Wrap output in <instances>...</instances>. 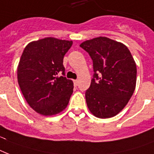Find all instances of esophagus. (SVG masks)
Listing matches in <instances>:
<instances>
[{"mask_svg": "<svg viewBox=\"0 0 154 154\" xmlns=\"http://www.w3.org/2000/svg\"><path fill=\"white\" fill-rule=\"evenodd\" d=\"M74 85L75 86V87H77V85H78V80L76 79V80H74Z\"/></svg>", "mask_w": 154, "mask_h": 154, "instance_id": "34e87169", "label": "esophagus"}]
</instances>
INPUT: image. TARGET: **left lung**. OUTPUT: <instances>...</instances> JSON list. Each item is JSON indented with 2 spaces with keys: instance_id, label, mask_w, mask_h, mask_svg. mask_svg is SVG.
Returning a JSON list of instances; mask_svg holds the SVG:
<instances>
[{
  "instance_id": "obj_1",
  "label": "left lung",
  "mask_w": 154,
  "mask_h": 154,
  "mask_svg": "<svg viewBox=\"0 0 154 154\" xmlns=\"http://www.w3.org/2000/svg\"><path fill=\"white\" fill-rule=\"evenodd\" d=\"M80 47L93 62V78L85 97L89 110L99 118L115 116L133 96L137 66L128 47L106 37L83 42Z\"/></svg>"
}]
</instances>
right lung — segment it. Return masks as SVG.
I'll list each match as a JSON object with an SVG mask.
<instances>
[{"mask_svg":"<svg viewBox=\"0 0 154 154\" xmlns=\"http://www.w3.org/2000/svg\"><path fill=\"white\" fill-rule=\"evenodd\" d=\"M72 41L46 38L29 43L17 66V81L24 97L35 112L52 116L64 110L73 92L65 77L63 58ZM62 73L63 75L59 76Z\"/></svg>","mask_w":154,"mask_h":154,"instance_id":"add662e5","label":"right lung"}]
</instances>
